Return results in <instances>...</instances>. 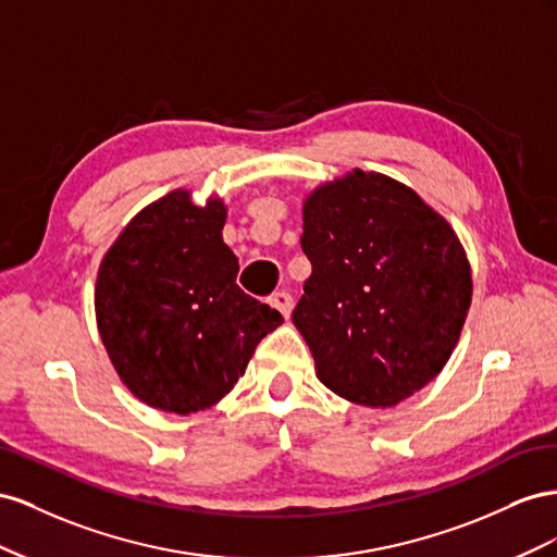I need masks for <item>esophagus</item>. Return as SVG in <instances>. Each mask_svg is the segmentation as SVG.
<instances>
[{"label":"esophagus","instance_id":"1","mask_svg":"<svg viewBox=\"0 0 557 557\" xmlns=\"http://www.w3.org/2000/svg\"><path fill=\"white\" fill-rule=\"evenodd\" d=\"M270 306L277 308L284 317H289L292 308H294V298L287 292H275L273 296H270Z\"/></svg>","mask_w":557,"mask_h":557}]
</instances>
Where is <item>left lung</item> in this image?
Here are the masks:
<instances>
[{
    "instance_id": "1",
    "label": "left lung",
    "mask_w": 557,
    "mask_h": 557,
    "mask_svg": "<svg viewBox=\"0 0 557 557\" xmlns=\"http://www.w3.org/2000/svg\"><path fill=\"white\" fill-rule=\"evenodd\" d=\"M312 275L292 314L320 383L387 408L443 371L473 282L457 233L410 186L355 168L304 200Z\"/></svg>"
}]
</instances>
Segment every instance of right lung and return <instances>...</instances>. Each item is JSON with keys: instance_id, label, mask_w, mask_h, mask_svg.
I'll list each match as a JSON object with an SVG mask.
<instances>
[{"instance_id": "1", "label": "right lung", "mask_w": 557, "mask_h": 557, "mask_svg": "<svg viewBox=\"0 0 557 557\" xmlns=\"http://www.w3.org/2000/svg\"><path fill=\"white\" fill-rule=\"evenodd\" d=\"M228 208L174 188L139 210L104 253L95 320L111 367L151 408H212L245 375L282 314L235 284L237 257L221 237Z\"/></svg>"}]
</instances>
